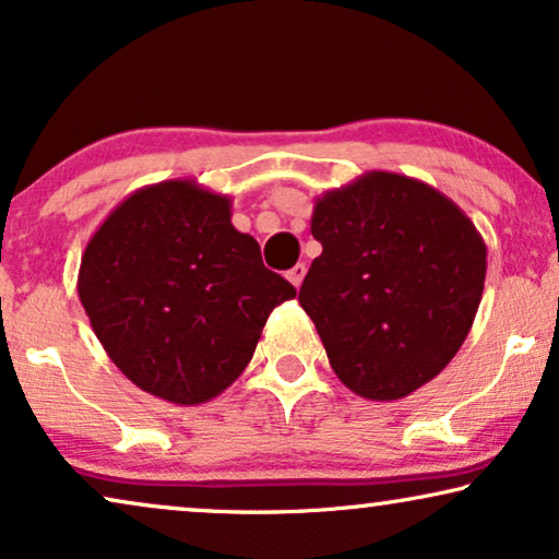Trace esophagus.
Segmentation results:
<instances>
[{
  "mask_svg": "<svg viewBox=\"0 0 559 559\" xmlns=\"http://www.w3.org/2000/svg\"><path fill=\"white\" fill-rule=\"evenodd\" d=\"M305 272H308V266H305V264H295V266H293V270H289V272H287V280H289V282H293V285H295L297 289H300V285H302V280H305Z\"/></svg>",
  "mask_w": 559,
  "mask_h": 559,
  "instance_id": "1",
  "label": "esophagus"
}]
</instances>
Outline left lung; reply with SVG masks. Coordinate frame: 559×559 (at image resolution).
<instances>
[{"label": "left lung", "mask_w": 559, "mask_h": 559, "mask_svg": "<svg viewBox=\"0 0 559 559\" xmlns=\"http://www.w3.org/2000/svg\"><path fill=\"white\" fill-rule=\"evenodd\" d=\"M323 243L300 287L335 377L373 402H394L453 361L476 320L486 243L440 190L371 170L316 201Z\"/></svg>", "instance_id": "1"}]
</instances>
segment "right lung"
Here are the masks:
<instances>
[{
  "label": "right lung",
  "mask_w": 559,
  "mask_h": 559,
  "mask_svg": "<svg viewBox=\"0 0 559 559\" xmlns=\"http://www.w3.org/2000/svg\"><path fill=\"white\" fill-rule=\"evenodd\" d=\"M297 293L236 231L231 198L195 180L134 190L86 243L79 297L119 371L193 407L247 369L270 312Z\"/></svg>",
  "instance_id": "right-lung-1"
}]
</instances>
